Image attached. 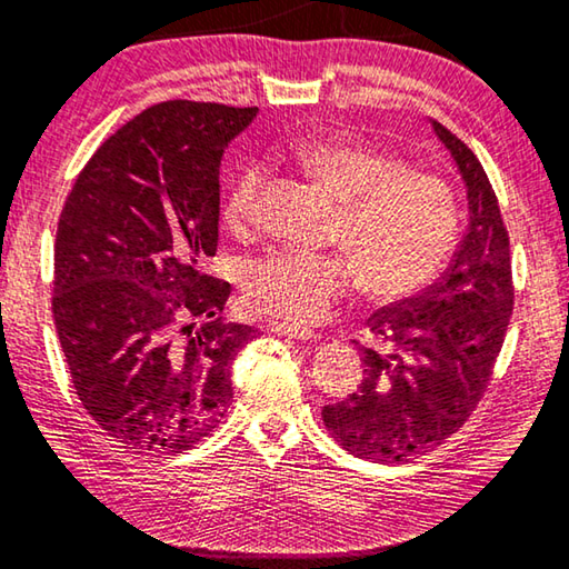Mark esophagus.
Returning a JSON list of instances; mask_svg holds the SVG:
<instances>
[{
    "mask_svg": "<svg viewBox=\"0 0 569 569\" xmlns=\"http://www.w3.org/2000/svg\"><path fill=\"white\" fill-rule=\"evenodd\" d=\"M269 332L282 335V338H292V340H315V335L310 328H297V325H287V322H269L267 325Z\"/></svg>",
    "mask_w": 569,
    "mask_h": 569,
    "instance_id": "1",
    "label": "esophagus"
}]
</instances>
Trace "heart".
Here are the masks:
<instances>
[{"label":"heart","mask_w":569,"mask_h":569,"mask_svg":"<svg viewBox=\"0 0 569 569\" xmlns=\"http://www.w3.org/2000/svg\"><path fill=\"white\" fill-rule=\"evenodd\" d=\"M292 163L332 201V251H272L249 267L247 302L287 325L320 322L362 279L380 302L406 300L439 277L459 241V207L439 173L406 166L390 148L356 136H318L297 143ZM262 173L237 176L221 219L237 237L257 221Z\"/></svg>","instance_id":"heart-1"}]
</instances>
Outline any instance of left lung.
<instances>
[{
	"label": "left lung",
	"instance_id": "left-lung-1",
	"mask_svg": "<svg viewBox=\"0 0 569 569\" xmlns=\"http://www.w3.org/2000/svg\"><path fill=\"white\" fill-rule=\"evenodd\" d=\"M469 193V231L453 264L426 292L370 315L380 348H360L362 383L322 408L358 459L408 461L443 443L487 390L515 307L509 234L497 193L471 148L433 120Z\"/></svg>",
	"mask_w": 569,
	"mask_h": 569
}]
</instances>
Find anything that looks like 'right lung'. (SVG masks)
<instances>
[{
  "mask_svg": "<svg viewBox=\"0 0 569 569\" xmlns=\"http://www.w3.org/2000/svg\"><path fill=\"white\" fill-rule=\"evenodd\" d=\"M257 108L166 100L106 138L54 237L52 318L80 403L136 453H181L231 403L254 338L221 322L231 287L201 272L219 241L223 148Z\"/></svg>",
  "mask_w": 569,
  "mask_h": 569,
  "instance_id": "obj_1",
  "label": "right lung"
}]
</instances>
